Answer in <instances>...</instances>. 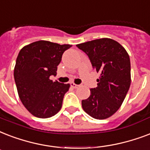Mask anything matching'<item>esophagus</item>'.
I'll list each match as a JSON object with an SVG mask.
<instances>
[{"label":"esophagus","mask_w":150,"mask_h":150,"mask_svg":"<svg viewBox=\"0 0 150 150\" xmlns=\"http://www.w3.org/2000/svg\"><path fill=\"white\" fill-rule=\"evenodd\" d=\"M70 84H71L72 88H77L78 87H80V85H79V84H76V83H74V82H72Z\"/></svg>","instance_id":"34e87169"}]
</instances>
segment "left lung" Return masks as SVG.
Returning a JSON list of instances; mask_svg holds the SVG:
<instances>
[{
  "instance_id": "8db88e82",
  "label": "left lung",
  "mask_w": 150,
  "mask_h": 150,
  "mask_svg": "<svg viewBox=\"0 0 150 150\" xmlns=\"http://www.w3.org/2000/svg\"><path fill=\"white\" fill-rule=\"evenodd\" d=\"M90 59L100 76L97 87L82 100V108L95 119L109 118L119 110L131 85L129 54L122 45L110 38H101L76 45Z\"/></svg>"
}]
</instances>
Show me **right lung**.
Segmentation results:
<instances>
[{"label":"right lung","instance_id":"1","mask_svg":"<svg viewBox=\"0 0 150 150\" xmlns=\"http://www.w3.org/2000/svg\"><path fill=\"white\" fill-rule=\"evenodd\" d=\"M72 45L38 40L24 46L16 59L14 77L18 97L25 109L38 118L52 117L61 110L69 83L52 81L62 55Z\"/></svg>","mask_w":150,"mask_h":150}]
</instances>
